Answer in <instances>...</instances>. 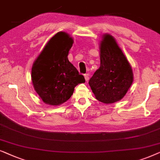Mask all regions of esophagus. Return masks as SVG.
Masks as SVG:
<instances>
[{"label":"esophagus","mask_w":160,"mask_h":160,"mask_svg":"<svg viewBox=\"0 0 160 160\" xmlns=\"http://www.w3.org/2000/svg\"><path fill=\"white\" fill-rule=\"evenodd\" d=\"M85 79H86V80L87 82L88 81V80H89V74H85Z\"/></svg>","instance_id":"obj_1"}]
</instances>
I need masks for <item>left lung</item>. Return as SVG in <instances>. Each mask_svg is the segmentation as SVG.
Here are the masks:
<instances>
[{"instance_id": "1", "label": "left lung", "mask_w": 160, "mask_h": 160, "mask_svg": "<svg viewBox=\"0 0 160 160\" xmlns=\"http://www.w3.org/2000/svg\"><path fill=\"white\" fill-rule=\"evenodd\" d=\"M99 49L100 67L88 83L96 99L112 104L122 99L130 88L133 82L132 69L111 35H103Z\"/></svg>"}]
</instances>
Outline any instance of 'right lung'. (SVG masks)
<instances>
[{
    "label": "right lung",
    "instance_id": "add662e5",
    "mask_svg": "<svg viewBox=\"0 0 160 160\" xmlns=\"http://www.w3.org/2000/svg\"><path fill=\"white\" fill-rule=\"evenodd\" d=\"M73 42L69 34L58 32L49 40L32 67L34 89L48 105L57 106L67 102L74 87L86 82L68 59Z\"/></svg>",
    "mask_w": 160,
    "mask_h": 160
}]
</instances>
